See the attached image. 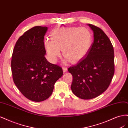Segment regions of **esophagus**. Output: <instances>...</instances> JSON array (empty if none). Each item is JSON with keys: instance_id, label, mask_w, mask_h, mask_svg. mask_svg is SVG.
<instances>
[{"instance_id": "34e87169", "label": "esophagus", "mask_w": 128, "mask_h": 128, "mask_svg": "<svg viewBox=\"0 0 128 128\" xmlns=\"http://www.w3.org/2000/svg\"><path fill=\"white\" fill-rule=\"evenodd\" d=\"M62 70H63V72H65L67 71V68L65 67H62Z\"/></svg>"}]
</instances>
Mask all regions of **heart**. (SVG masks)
Masks as SVG:
<instances>
[{"instance_id": "b5f03b06", "label": "heart", "mask_w": 128, "mask_h": 128, "mask_svg": "<svg viewBox=\"0 0 128 128\" xmlns=\"http://www.w3.org/2000/svg\"><path fill=\"white\" fill-rule=\"evenodd\" d=\"M51 41L46 40L44 45L48 57L56 62L60 50L66 60L75 63L82 59L90 50L92 42L90 31L86 28L70 27L57 29L51 34Z\"/></svg>"}]
</instances>
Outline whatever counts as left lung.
<instances>
[{
  "label": "left lung",
  "mask_w": 128,
  "mask_h": 128,
  "mask_svg": "<svg viewBox=\"0 0 128 128\" xmlns=\"http://www.w3.org/2000/svg\"><path fill=\"white\" fill-rule=\"evenodd\" d=\"M94 42L83 59L68 68L73 77L72 91L77 97L91 99L105 91L114 74V53L111 42L98 27L88 24Z\"/></svg>",
  "instance_id": "obj_1"
}]
</instances>
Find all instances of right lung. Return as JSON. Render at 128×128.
Returning a JSON list of instances; mask_svg holds the SVG:
<instances>
[{"mask_svg":"<svg viewBox=\"0 0 128 128\" xmlns=\"http://www.w3.org/2000/svg\"><path fill=\"white\" fill-rule=\"evenodd\" d=\"M47 26H36L18 38L12 57L14 82L25 97L40 102L48 98L63 75L62 68L46 59L44 36Z\"/></svg>","mask_w":128,"mask_h":128,"instance_id":"obj_1","label":"right lung"}]
</instances>
